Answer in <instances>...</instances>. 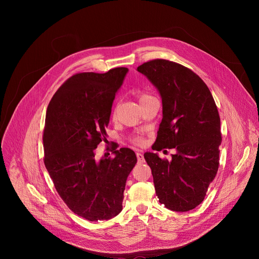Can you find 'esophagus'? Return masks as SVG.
Returning <instances> with one entry per match:
<instances>
[{
    "mask_svg": "<svg viewBox=\"0 0 259 259\" xmlns=\"http://www.w3.org/2000/svg\"><path fill=\"white\" fill-rule=\"evenodd\" d=\"M137 157H138V162H139V164H142V162H144V161H145L144 155H143L142 153L138 152V153H137Z\"/></svg>",
    "mask_w": 259,
    "mask_h": 259,
    "instance_id": "34e87169",
    "label": "esophagus"
}]
</instances>
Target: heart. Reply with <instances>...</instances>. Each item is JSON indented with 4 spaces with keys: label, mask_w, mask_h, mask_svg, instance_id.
<instances>
[{
    "label": "heart",
    "mask_w": 259,
    "mask_h": 259,
    "mask_svg": "<svg viewBox=\"0 0 259 259\" xmlns=\"http://www.w3.org/2000/svg\"><path fill=\"white\" fill-rule=\"evenodd\" d=\"M151 98H153V97H151V95H149V94H147V93H145V92H140V93H138V99H139L140 104L144 103L145 101H147V100H149V99H151ZM112 117H115V112L112 113ZM131 143L134 144V145H137V146H143V145L145 144V140H144L142 137H140V135H138V137L132 138Z\"/></svg>",
    "instance_id": "b5f03b06"
}]
</instances>
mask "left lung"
<instances>
[{
    "label": "left lung",
    "mask_w": 259,
    "mask_h": 259,
    "mask_svg": "<svg viewBox=\"0 0 259 259\" xmlns=\"http://www.w3.org/2000/svg\"><path fill=\"white\" fill-rule=\"evenodd\" d=\"M158 89L162 119L153 150L175 149L172 159L146 152L157 198L165 207L186 212L205 199L220 166L221 118L208 86L189 68L156 59L138 67Z\"/></svg>",
    "instance_id": "1"
}]
</instances>
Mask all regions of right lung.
I'll list each match as a JSON object with an SVG mask.
<instances>
[{
    "label": "right lung",
    "instance_id": "right-lung-1",
    "mask_svg": "<svg viewBox=\"0 0 259 259\" xmlns=\"http://www.w3.org/2000/svg\"><path fill=\"white\" fill-rule=\"evenodd\" d=\"M128 68L106 73H75L52 97L43 133L44 164L61 198L73 213L90 221H108L122 209L128 175L137 164L129 148L112 147L114 157H95L106 143L115 93Z\"/></svg>",
    "mask_w": 259,
    "mask_h": 259
}]
</instances>
